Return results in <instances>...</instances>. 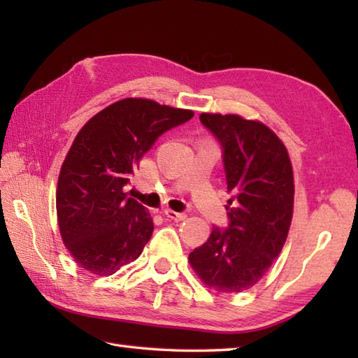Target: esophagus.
<instances>
[{
	"instance_id": "34e87169",
	"label": "esophagus",
	"mask_w": 358,
	"mask_h": 358,
	"mask_svg": "<svg viewBox=\"0 0 358 358\" xmlns=\"http://www.w3.org/2000/svg\"><path fill=\"white\" fill-rule=\"evenodd\" d=\"M164 215L169 217L171 220H175V222H183V220L187 218V215L185 214V212H175L172 209H166L164 210Z\"/></svg>"
}]
</instances>
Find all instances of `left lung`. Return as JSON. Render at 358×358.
I'll list each match as a JSON object with an SVG mask.
<instances>
[{
  "instance_id": "8db88e82",
  "label": "left lung",
  "mask_w": 358,
  "mask_h": 358,
  "mask_svg": "<svg viewBox=\"0 0 358 358\" xmlns=\"http://www.w3.org/2000/svg\"><path fill=\"white\" fill-rule=\"evenodd\" d=\"M223 146L229 227H212L204 245L189 254L208 287L238 294L269 271L283 249L294 212V172L287 149L262 121L234 113L200 115Z\"/></svg>"
}]
</instances>
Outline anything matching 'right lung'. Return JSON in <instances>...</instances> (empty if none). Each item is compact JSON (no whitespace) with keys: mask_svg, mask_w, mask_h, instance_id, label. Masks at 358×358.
<instances>
[{"mask_svg":"<svg viewBox=\"0 0 358 358\" xmlns=\"http://www.w3.org/2000/svg\"><path fill=\"white\" fill-rule=\"evenodd\" d=\"M192 117L189 109L124 98L80 129L57 186L59 234L80 268L108 277L141 255L154 222L127 196L129 177L159 135Z\"/></svg>","mask_w":358,"mask_h":358,"instance_id":"1","label":"right lung"}]
</instances>
